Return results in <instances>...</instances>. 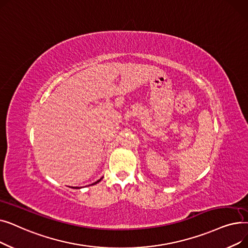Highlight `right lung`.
<instances>
[{
    "label": "right lung",
    "instance_id": "obj_1",
    "mask_svg": "<svg viewBox=\"0 0 248 248\" xmlns=\"http://www.w3.org/2000/svg\"><path fill=\"white\" fill-rule=\"evenodd\" d=\"M100 180H101V179H100ZM100 180H98V181H97V182H95V183H94V184H96V183H98V182H100ZM94 184H93V185H94Z\"/></svg>",
    "mask_w": 248,
    "mask_h": 248
}]
</instances>
